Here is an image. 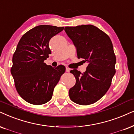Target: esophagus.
<instances>
[{
  "label": "esophagus",
  "mask_w": 134,
  "mask_h": 134,
  "mask_svg": "<svg viewBox=\"0 0 134 134\" xmlns=\"http://www.w3.org/2000/svg\"><path fill=\"white\" fill-rule=\"evenodd\" d=\"M65 71H66V72H69V71H70V69H69V67H66Z\"/></svg>",
  "instance_id": "obj_1"
}]
</instances>
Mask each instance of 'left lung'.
Here are the masks:
<instances>
[{"label": "left lung", "mask_w": 134, "mask_h": 134, "mask_svg": "<svg viewBox=\"0 0 134 134\" xmlns=\"http://www.w3.org/2000/svg\"><path fill=\"white\" fill-rule=\"evenodd\" d=\"M64 30L77 48L78 59L88 64L83 74L70 70L76 83L69 90V97L77 104H93L106 94L116 73L113 43L108 35L93 25L66 26Z\"/></svg>", "instance_id": "8db88e82"}]
</instances>
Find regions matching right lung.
I'll use <instances>...</instances> for the list:
<instances>
[{
	"label": "right lung",
	"instance_id": "obj_1",
	"mask_svg": "<svg viewBox=\"0 0 134 134\" xmlns=\"http://www.w3.org/2000/svg\"><path fill=\"white\" fill-rule=\"evenodd\" d=\"M64 28L37 26L25 33L18 42L10 71L18 94L30 104H43L51 100L54 88L65 72L64 65L54 68L44 62L51 54L50 40Z\"/></svg>",
	"mask_w": 134,
	"mask_h": 134
}]
</instances>
